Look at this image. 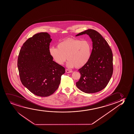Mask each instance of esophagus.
Instances as JSON below:
<instances>
[{
	"label": "esophagus",
	"instance_id": "1",
	"mask_svg": "<svg viewBox=\"0 0 134 134\" xmlns=\"http://www.w3.org/2000/svg\"><path fill=\"white\" fill-rule=\"evenodd\" d=\"M66 73H69L72 72V71H71V70H68L66 69Z\"/></svg>",
	"mask_w": 134,
	"mask_h": 134
}]
</instances>
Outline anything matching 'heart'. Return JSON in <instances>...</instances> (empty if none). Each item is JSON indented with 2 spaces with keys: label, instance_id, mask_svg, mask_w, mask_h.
I'll list each match as a JSON object with an SVG mask.
<instances>
[{
  "label": "heart",
  "instance_id": "obj_1",
  "mask_svg": "<svg viewBox=\"0 0 134 134\" xmlns=\"http://www.w3.org/2000/svg\"><path fill=\"white\" fill-rule=\"evenodd\" d=\"M92 47L89 41L68 38L59 42L57 48H49L50 55L57 63L63 65L68 58L67 66L81 68L89 61Z\"/></svg>",
  "mask_w": 134,
  "mask_h": 134
}]
</instances>
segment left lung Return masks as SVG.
Segmentation results:
<instances>
[{
  "label": "left lung",
  "mask_w": 134,
  "mask_h": 134,
  "mask_svg": "<svg viewBox=\"0 0 134 134\" xmlns=\"http://www.w3.org/2000/svg\"><path fill=\"white\" fill-rule=\"evenodd\" d=\"M85 34L92 39V50L89 61L78 70L81 75L76 86L85 93H96L105 88L111 77L113 54L107 41L97 31L89 29L76 36Z\"/></svg>",
  "instance_id": "8db88e82"
}]
</instances>
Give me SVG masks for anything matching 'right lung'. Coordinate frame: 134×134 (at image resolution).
Masks as SVG:
<instances>
[{"mask_svg":"<svg viewBox=\"0 0 134 134\" xmlns=\"http://www.w3.org/2000/svg\"><path fill=\"white\" fill-rule=\"evenodd\" d=\"M52 39L47 32H40L23 44L18 59L23 85L37 96L48 97L59 86L65 68L53 61L49 53Z\"/></svg>","mask_w":134,"mask_h":134,"instance_id":"1","label":"right lung"}]
</instances>
